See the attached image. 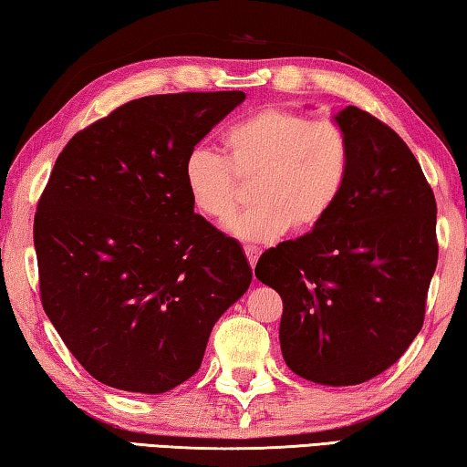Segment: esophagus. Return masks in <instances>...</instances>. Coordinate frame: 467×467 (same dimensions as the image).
Returning <instances> with one entry per match:
<instances>
[{
    "label": "esophagus",
    "instance_id": "esophagus-1",
    "mask_svg": "<svg viewBox=\"0 0 467 467\" xmlns=\"http://www.w3.org/2000/svg\"><path fill=\"white\" fill-rule=\"evenodd\" d=\"M244 252H246V258H248V265L254 269L256 266V261H258V254H261V250H258L256 246H244Z\"/></svg>",
    "mask_w": 467,
    "mask_h": 467
}]
</instances>
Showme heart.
Wrapping results in <instances>:
<instances>
[{"mask_svg": "<svg viewBox=\"0 0 467 467\" xmlns=\"http://www.w3.org/2000/svg\"><path fill=\"white\" fill-rule=\"evenodd\" d=\"M223 157L196 147L183 161V186L194 209L215 223L235 215L250 186L252 209L229 223L244 242L306 234L331 215L351 175L343 130L289 107H266L225 130Z\"/></svg>", "mask_w": 467, "mask_h": 467, "instance_id": "b5f03b06", "label": "heart"}]
</instances>
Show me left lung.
I'll list each match as a JSON object with an SVG mask.
<instances>
[{
	"label": "left lung",
	"instance_id": "obj_1",
	"mask_svg": "<svg viewBox=\"0 0 467 467\" xmlns=\"http://www.w3.org/2000/svg\"><path fill=\"white\" fill-rule=\"evenodd\" d=\"M351 175L331 215L263 252L256 277L284 300L281 354L297 377L358 385L395 364L424 325L437 269V201L414 152L358 107L337 113Z\"/></svg>",
	"mask_w": 467,
	"mask_h": 467
}]
</instances>
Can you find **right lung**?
<instances>
[{
    "label": "right lung",
    "mask_w": 467,
    "mask_h": 467,
    "mask_svg": "<svg viewBox=\"0 0 467 467\" xmlns=\"http://www.w3.org/2000/svg\"><path fill=\"white\" fill-rule=\"evenodd\" d=\"M242 90L150 95L72 136L35 213L45 315L99 383L165 393L246 292L240 244L196 215L183 161Z\"/></svg>",
    "instance_id": "add662e5"
}]
</instances>
